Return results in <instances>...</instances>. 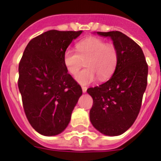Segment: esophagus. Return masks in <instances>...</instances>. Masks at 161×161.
I'll list each match as a JSON object with an SVG mask.
<instances>
[{"mask_svg":"<svg viewBox=\"0 0 161 161\" xmlns=\"http://www.w3.org/2000/svg\"><path fill=\"white\" fill-rule=\"evenodd\" d=\"M82 91H83V93H86V91H87V87L86 86H82Z\"/></svg>","mask_w":161,"mask_h":161,"instance_id":"obj_1","label":"esophagus"}]
</instances>
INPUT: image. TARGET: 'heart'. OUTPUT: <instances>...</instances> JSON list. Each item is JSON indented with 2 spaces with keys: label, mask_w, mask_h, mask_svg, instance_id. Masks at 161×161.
I'll return each instance as SVG.
<instances>
[{
  "label": "heart",
  "mask_w": 161,
  "mask_h": 161,
  "mask_svg": "<svg viewBox=\"0 0 161 161\" xmlns=\"http://www.w3.org/2000/svg\"><path fill=\"white\" fill-rule=\"evenodd\" d=\"M76 51L68 48L64 52V64L67 71L75 75L86 61L87 68L76 75V80L82 85L93 83L99 78L103 81L114 72L119 61V53L112 43L96 37H91L76 44Z\"/></svg>",
  "instance_id": "heart-1"
}]
</instances>
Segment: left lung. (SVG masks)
<instances>
[{"label":"left lung","mask_w":161,"mask_h":161,"mask_svg":"<svg viewBox=\"0 0 161 161\" xmlns=\"http://www.w3.org/2000/svg\"><path fill=\"white\" fill-rule=\"evenodd\" d=\"M97 33L111 38L119 61L108 81L87 89L93 100L89 119L101 133L119 136L130 128L139 114L147 87L148 66L141 47L123 33Z\"/></svg>","instance_id":"1"}]
</instances>
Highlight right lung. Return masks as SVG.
<instances>
[{
	"mask_svg": "<svg viewBox=\"0 0 161 161\" xmlns=\"http://www.w3.org/2000/svg\"><path fill=\"white\" fill-rule=\"evenodd\" d=\"M81 33H42L30 41L20 60L18 85L24 111L31 126L42 136H56L66 128L82 94L63 60L65 50Z\"/></svg>",
	"mask_w": 161,
	"mask_h": 161,
	"instance_id": "add662e5",
	"label": "right lung"
}]
</instances>
